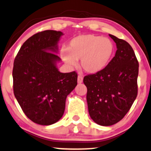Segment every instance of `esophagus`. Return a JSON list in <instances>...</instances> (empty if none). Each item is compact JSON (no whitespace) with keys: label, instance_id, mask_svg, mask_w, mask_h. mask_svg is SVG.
<instances>
[{"label":"esophagus","instance_id":"obj_1","mask_svg":"<svg viewBox=\"0 0 151 151\" xmlns=\"http://www.w3.org/2000/svg\"><path fill=\"white\" fill-rule=\"evenodd\" d=\"M83 78L81 76H78V83L81 84V83H83Z\"/></svg>","mask_w":151,"mask_h":151}]
</instances>
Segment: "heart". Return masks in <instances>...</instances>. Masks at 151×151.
Listing matches in <instances>:
<instances>
[{"label": "heart", "mask_w": 151, "mask_h": 151, "mask_svg": "<svg viewBox=\"0 0 151 151\" xmlns=\"http://www.w3.org/2000/svg\"><path fill=\"white\" fill-rule=\"evenodd\" d=\"M114 47L109 39L93 35L74 37L67 49H62L61 56L68 66L75 67L78 60L88 73H97L107 66L112 58Z\"/></svg>", "instance_id": "1"}]
</instances>
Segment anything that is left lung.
<instances>
[{"instance_id":"obj_1","label":"left lung","mask_w":151,"mask_h":151,"mask_svg":"<svg viewBox=\"0 0 151 151\" xmlns=\"http://www.w3.org/2000/svg\"><path fill=\"white\" fill-rule=\"evenodd\" d=\"M115 56L101 71L85 76L87 102L92 119L101 126H111L124 117L138 93L139 62L128 42L114 35Z\"/></svg>"}]
</instances>
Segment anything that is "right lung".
Segmentation results:
<instances>
[{
    "label": "right lung",
    "mask_w": 151,
    "mask_h": 151,
    "mask_svg": "<svg viewBox=\"0 0 151 151\" xmlns=\"http://www.w3.org/2000/svg\"><path fill=\"white\" fill-rule=\"evenodd\" d=\"M62 35L55 30L35 34L14 61V95L26 116L40 125L53 124L62 117L66 97L77 86L75 71L63 73L56 66L61 58L54 53Z\"/></svg>",
    "instance_id": "obj_1"
}]
</instances>
